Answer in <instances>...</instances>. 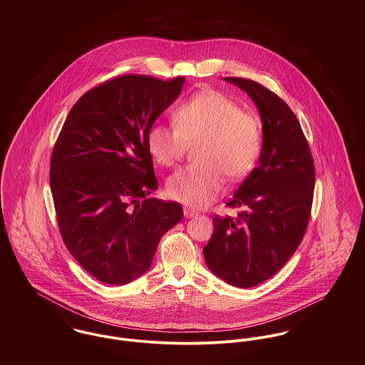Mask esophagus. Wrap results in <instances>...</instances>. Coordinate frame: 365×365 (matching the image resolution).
Returning a JSON list of instances; mask_svg holds the SVG:
<instances>
[{
  "mask_svg": "<svg viewBox=\"0 0 365 365\" xmlns=\"http://www.w3.org/2000/svg\"><path fill=\"white\" fill-rule=\"evenodd\" d=\"M184 216L185 217H195V216H198V212L192 210V209L184 208Z\"/></svg>",
  "mask_w": 365,
  "mask_h": 365,
  "instance_id": "esophagus-1",
  "label": "esophagus"
}]
</instances>
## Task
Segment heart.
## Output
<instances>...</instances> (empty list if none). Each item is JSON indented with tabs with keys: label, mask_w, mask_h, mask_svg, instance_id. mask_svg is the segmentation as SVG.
<instances>
[{
	"label": "heart",
	"mask_w": 365,
	"mask_h": 365,
	"mask_svg": "<svg viewBox=\"0 0 365 365\" xmlns=\"http://www.w3.org/2000/svg\"><path fill=\"white\" fill-rule=\"evenodd\" d=\"M173 125H152L146 148L156 163L168 167L184 156L188 145L199 142L194 156L200 163L167 178L168 195L185 205L207 207L225 190L223 173L232 180L245 178L260 157V120L219 91H201L180 103Z\"/></svg>",
	"instance_id": "b5f03b06"
}]
</instances>
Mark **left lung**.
Here are the masks:
<instances>
[{
	"mask_svg": "<svg viewBox=\"0 0 365 365\" xmlns=\"http://www.w3.org/2000/svg\"><path fill=\"white\" fill-rule=\"evenodd\" d=\"M256 103L262 122L259 165L226 204L237 217L215 216L204 247L209 269L239 288L256 287L278 272L297 252L308 227L314 164L301 123L291 108L259 83L225 77Z\"/></svg>",
	"mask_w": 365,
	"mask_h": 365,
	"instance_id": "obj_1",
	"label": "left lung"
}]
</instances>
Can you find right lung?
<instances>
[{
	"instance_id": "add662e5",
	"label": "right lung",
	"mask_w": 365,
	"mask_h": 365,
	"mask_svg": "<svg viewBox=\"0 0 365 365\" xmlns=\"http://www.w3.org/2000/svg\"><path fill=\"white\" fill-rule=\"evenodd\" d=\"M184 77L125 74L87 91L53 148L51 190L61 239L94 278L123 285L145 274L161 236L184 213L156 191L146 133L181 93Z\"/></svg>"
}]
</instances>
